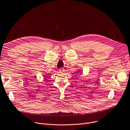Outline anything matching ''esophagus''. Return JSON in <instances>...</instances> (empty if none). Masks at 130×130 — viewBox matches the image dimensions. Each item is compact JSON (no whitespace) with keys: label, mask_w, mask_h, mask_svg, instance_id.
I'll return each instance as SVG.
<instances>
[{"label":"esophagus","mask_w":130,"mask_h":130,"mask_svg":"<svg viewBox=\"0 0 130 130\" xmlns=\"http://www.w3.org/2000/svg\"><path fill=\"white\" fill-rule=\"evenodd\" d=\"M58 71H59V73H63L64 72V68H61V69H60V70H59Z\"/></svg>","instance_id":"34e87169"}]
</instances>
